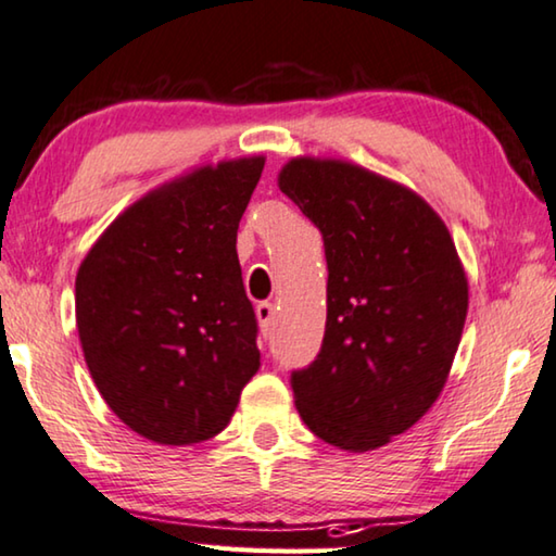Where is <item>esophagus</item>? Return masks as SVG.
I'll list each match as a JSON object with an SVG mask.
<instances>
[{
  "instance_id": "34e87169",
  "label": "esophagus",
  "mask_w": 556,
  "mask_h": 556,
  "mask_svg": "<svg viewBox=\"0 0 556 556\" xmlns=\"http://www.w3.org/2000/svg\"><path fill=\"white\" fill-rule=\"evenodd\" d=\"M255 316H258V324L263 331H268V328L273 326V318H276V305H273L270 301H261L258 305H255Z\"/></svg>"
}]
</instances>
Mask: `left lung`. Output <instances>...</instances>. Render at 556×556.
Returning a JSON list of instances; mask_svg holds the SVG:
<instances>
[{
	"instance_id": "1",
	"label": "left lung",
	"mask_w": 556,
	"mask_h": 556,
	"mask_svg": "<svg viewBox=\"0 0 556 556\" xmlns=\"http://www.w3.org/2000/svg\"><path fill=\"white\" fill-rule=\"evenodd\" d=\"M324 236L326 333L291 374L303 424L345 452L389 444L429 412L462 341L469 286L444 220L404 185L343 160L278 175Z\"/></svg>"
}]
</instances>
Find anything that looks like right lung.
Here are the masks:
<instances>
[{
  "label": "right lung",
  "instance_id": "add662e5",
  "mask_svg": "<svg viewBox=\"0 0 556 556\" xmlns=\"http://www.w3.org/2000/svg\"><path fill=\"white\" fill-rule=\"evenodd\" d=\"M265 157L205 165L152 190L77 270V331L119 421L167 446L213 439L261 368L236 253Z\"/></svg>",
  "mask_w": 556,
  "mask_h": 556
}]
</instances>
